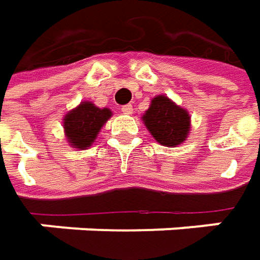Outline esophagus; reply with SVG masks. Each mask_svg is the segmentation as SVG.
<instances>
[{"label":"esophagus","instance_id":"esophagus-1","mask_svg":"<svg viewBox=\"0 0 260 260\" xmlns=\"http://www.w3.org/2000/svg\"><path fill=\"white\" fill-rule=\"evenodd\" d=\"M121 111H123V114H132V113H133V105H123V107H121Z\"/></svg>","mask_w":260,"mask_h":260}]
</instances>
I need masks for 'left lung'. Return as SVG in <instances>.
I'll use <instances>...</instances> for the list:
<instances>
[{"label": "left lung", "mask_w": 260, "mask_h": 260, "mask_svg": "<svg viewBox=\"0 0 260 260\" xmlns=\"http://www.w3.org/2000/svg\"><path fill=\"white\" fill-rule=\"evenodd\" d=\"M142 118L150 135L162 146L182 145L191 130L188 111L165 95L155 96Z\"/></svg>", "instance_id": "obj_1"}]
</instances>
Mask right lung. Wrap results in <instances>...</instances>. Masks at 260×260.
I'll list each match as a JSON object with an SVG mask.
<instances>
[{
    "label": "right lung",
    "instance_id": "obj_1",
    "mask_svg": "<svg viewBox=\"0 0 260 260\" xmlns=\"http://www.w3.org/2000/svg\"><path fill=\"white\" fill-rule=\"evenodd\" d=\"M111 115L113 113L108 108H98L89 101L81 103L63 118L66 140L79 150L89 147Z\"/></svg>",
    "mask_w": 260,
    "mask_h": 260
}]
</instances>
